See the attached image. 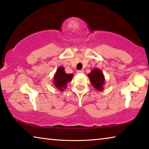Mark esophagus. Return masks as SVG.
Listing matches in <instances>:
<instances>
[{"label": "esophagus", "instance_id": "34e87169", "mask_svg": "<svg viewBox=\"0 0 149 149\" xmlns=\"http://www.w3.org/2000/svg\"><path fill=\"white\" fill-rule=\"evenodd\" d=\"M78 74H82V73H84V70H77V72Z\"/></svg>", "mask_w": 149, "mask_h": 149}]
</instances>
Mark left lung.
<instances>
[{
	"instance_id": "8db88e82",
	"label": "left lung",
	"mask_w": 149,
	"mask_h": 149,
	"mask_svg": "<svg viewBox=\"0 0 149 149\" xmlns=\"http://www.w3.org/2000/svg\"><path fill=\"white\" fill-rule=\"evenodd\" d=\"M93 86L97 91H103V85L104 84L105 79L101 70L98 68H94L91 73L87 75Z\"/></svg>"
}]
</instances>
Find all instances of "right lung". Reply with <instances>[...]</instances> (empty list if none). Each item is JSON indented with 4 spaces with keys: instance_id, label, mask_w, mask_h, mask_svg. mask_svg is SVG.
I'll use <instances>...</instances> for the list:
<instances>
[{
    "instance_id": "add662e5",
    "label": "right lung",
    "mask_w": 149,
    "mask_h": 149,
    "mask_svg": "<svg viewBox=\"0 0 149 149\" xmlns=\"http://www.w3.org/2000/svg\"><path fill=\"white\" fill-rule=\"evenodd\" d=\"M74 75L72 74H68L65 72L64 68L59 67L57 69L56 74L54 77V85L60 91L66 89L67 84L72 79Z\"/></svg>"
}]
</instances>
